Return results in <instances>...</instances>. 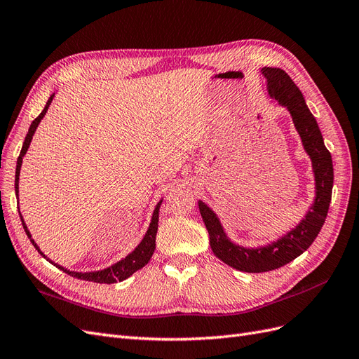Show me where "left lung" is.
<instances>
[{"label":"left lung","instance_id":"left-lung-1","mask_svg":"<svg viewBox=\"0 0 359 359\" xmlns=\"http://www.w3.org/2000/svg\"><path fill=\"white\" fill-rule=\"evenodd\" d=\"M260 72L266 78L269 95L289 111L297 132L301 136L304 149L311 158L314 181H316V198L306 217L295 226V229L281 236L280 240L257 248L233 244L224 233L219 217L208 205L199 201V211L206 231L210 233L212 253L226 265L243 271V273H266V271H273L289 264L290 260L306 252L316 240L325 219H327L334 184L331 154L323 144L316 118L307 107L302 93L285 70L264 67Z\"/></svg>","mask_w":359,"mask_h":359}]
</instances>
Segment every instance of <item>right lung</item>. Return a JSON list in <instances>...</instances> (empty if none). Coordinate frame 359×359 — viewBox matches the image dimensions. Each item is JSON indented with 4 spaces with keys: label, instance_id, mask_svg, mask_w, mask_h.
<instances>
[{
    "label": "right lung",
    "instance_id": "right-lung-1",
    "mask_svg": "<svg viewBox=\"0 0 359 359\" xmlns=\"http://www.w3.org/2000/svg\"><path fill=\"white\" fill-rule=\"evenodd\" d=\"M53 95H55V94H52V95L49 97V100H48V103H46V106H45V109H43L41 114L34 119V121L31 123L29 130H28V133H27V137H25V140H24L22 149H20V154H19L18 163H16V175H15V191H16V196H18V193H19V173H20V166H22V158H24V156L27 154V151H28V148H29L31 139H32V136H34V133H36V128L39 127V124H40V121L43 119V116L46 115V112H48V109H49V104H50L52 100H53ZM160 205H161V201H160V202L157 203V206H156L154 214H153V219H151V223H149L148 231H147V233H145V236H144V240L140 241V244L133 250L132 253L127 255L124 259L119 260V262L111 265L109 268H104V269H102V271H91V273H78V271H69L67 268H62L61 265H58V264H55V262H52L50 259H48L45 255L41 253V250L39 248V245H37V244L34 243V240H32V238H31V233H29L28 227H27V224H25V222H24V219H22V215H20V214H19V215H20V220H22V226H24V229H25V233H27L28 238H29V241L32 243V245L36 247L37 252H39L43 257L48 259L52 265H55L58 269L64 271V273L72 276V277H74V278L86 280V281H94V283L112 285V283H116V281H123V280L128 278L133 273H136L137 269L144 268V266L149 262V259H151V256H153L154 250H156V235H157V229H158V210H160Z\"/></svg>",
    "mask_w": 359,
    "mask_h": 359
}]
</instances>
